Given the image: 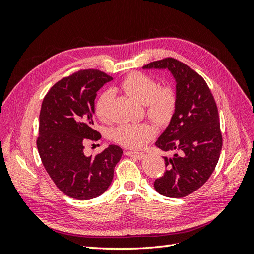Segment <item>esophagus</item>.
<instances>
[{
    "mask_svg": "<svg viewBox=\"0 0 254 254\" xmlns=\"http://www.w3.org/2000/svg\"><path fill=\"white\" fill-rule=\"evenodd\" d=\"M127 156H130V157H134L136 159H143L145 157V154L141 153V152H132V150H126L124 152Z\"/></svg>",
    "mask_w": 254,
    "mask_h": 254,
    "instance_id": "34e87169",
    "label": "esophagus"
}]
</instances>
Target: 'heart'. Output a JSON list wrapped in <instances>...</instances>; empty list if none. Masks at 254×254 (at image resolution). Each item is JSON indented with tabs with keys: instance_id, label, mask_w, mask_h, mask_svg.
I'll return each mask as SVG.
<instances>
[{
	"instance_id": "obj_1",
	"label": "heart",
	"mask_w": 254,
	"mask_h": 254,
	"mask_svg": "<svg viewBox=\"0 0 254 254\" xmlns=\"http://www.w3.org/2000/svg\"><path fill=\"white\" fill-rule=\"evenodd\" d=\"M120 90L146 107L148 118L159 126H167L174 118L177 108V95L171 86H159L149 75L134 72L127 75L120 84ZM112 96L104 91L96 100L95 111L101 121L110 119ZM152 123H127L113 128L112 138L124 147L138 149L144 147L156 136Z\"/></svg>"
}]
</instances>
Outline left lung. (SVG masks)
<instances>
[{"label":"left lung","instance_id":"1","mask_svg":"<svg viewBox=\"0 0 254 254\" xmlns=\"http://www.w3.org/2000/svg\"><path fill=\"white\" fill-rule=\"evenodd\" d=\"M144 68H168L177 82V108L156 146L174 152L164 157L167 170L154 182L159 194L185 197L208 180L216 167L223 136L216 102L204 78L187 64L165 58Z\"/></svg>","mask_w":254,"mask_h":254}]
</instances>
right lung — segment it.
<instances>
[{"label": "right lung", "instance_id": "1", "mask_svg": "<svg viewBox=\"0 0 254 254\" xmlns=\"http://www.w3.org/2000/svg\"><path fill=\"white\" fill-rule=\"evenodd\" d=\"M112 77L87 68L63 77L45 96L39 116L37 147L42 165L65 195L90 199L101 195L113 179L121 147L110 145L95 156L84 155L86 139L98 141L94 130L95 98Z\"/></svg>", "mask_w": 254, "mask_h": 254}]
</instances>
